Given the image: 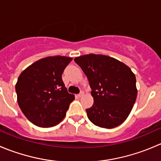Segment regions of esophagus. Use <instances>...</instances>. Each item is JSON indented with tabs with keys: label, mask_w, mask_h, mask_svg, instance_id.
Returning a JSON list of instances; mask_svg holds the SVG:
<instances>
[{
	"label": "esophagus",
	"mask_w": 161,
	"mask_h": 161,
	"mask_svg": "<svg viewBox=\"0 0 161 161\" xmlns=\"http://www.w3.org/2000/svg\"><path fill=\"white\" fill-rule=\"evenodd\" d=\"M84 96V92H81L79 94V95H78V97H79V98H81V97H82Z\"/></svg>",
	"instance_id": "esophagus-1"
}]
</instances>
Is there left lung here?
<instances>
[{"label": "left lung", "instance_id": "left-lung-1", "mask_svg": "<svg viewBox=\"0 0 161 161\" xmlns=\"http://www.w3.org/2000/svg\"><path fill=\"white\" fill-rule=\"evenodd\" d=\"M87 76L93 105L86 109L95 125L113 129L122 124L137 97L136 79L129 66L103 54H86L74 59Z\"/></svg>", "mask_w": 161, "mask_h": 161}]
</instances>
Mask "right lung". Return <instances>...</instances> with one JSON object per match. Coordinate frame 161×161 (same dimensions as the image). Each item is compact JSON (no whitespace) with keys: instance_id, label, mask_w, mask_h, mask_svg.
Masks as SVG:
<instances>
[{"instance_id":"1","label":"right lung","mask_w":161,"mask_h":161,"mask_svg":"<svg viewBox=\"0 0 161 161\" xmlns=\"http://www.w3.org/2000/svg\"><path fill=\"white\" fill-rule=\"evenodd\" d=\"M72 60L64 56L42 58L25 69L15 84L20 109L32 124L49 128L64 118L75 96L68 92L62 73Z\"/></svg>"}]
</instances>
